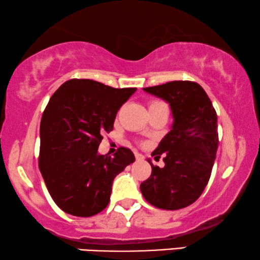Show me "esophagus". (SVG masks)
<instances>
[{"label": "esophagus", "instance_id": "obj_1", "mask_svg": "<svg viewBox=\"0 0 260 260\" xmlns=\"http://www.w3.org/2000/svg\"><path fill=\"white\" fill-rule=\"evenodd\" d=\"M135 156H136V160H138V161H141V160L144 159V156L141 153H135Z\"/></svg>", "mask_w": 260, "mask_h": 260}]
</instances>
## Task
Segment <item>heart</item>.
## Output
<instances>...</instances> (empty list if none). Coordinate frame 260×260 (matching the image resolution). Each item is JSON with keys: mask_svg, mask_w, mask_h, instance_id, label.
I'll list each match as a JSON object with an SVG mask.
<instances>
[{"mask_svg": "<svg viewBox=\"0 0 260 260\" xmlns=\"http://www.w3.org/2000/svg\"><path fill=\"white\" fill-rule=\"evenodd\" d=\"M155 103H157V101H153V103H151V104H155ZM151 104H150V105H151Z\"/></svg>", "mask_w": 260, "mask_h": 260, "instance_id": "b5f03b06", "label": "heart"}]
</instances>
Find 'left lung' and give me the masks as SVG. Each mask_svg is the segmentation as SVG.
Returning a JSON list of instances; mask_svg holds the SVG:
<instances>
[{
	"label": "left lung",
	"instance_id": "1",
	"mask_svg": "<svg viewBox=\"0 0 260 260\" xmlns=\"http://www.w3.org/2000/svg\"><path fill=\"white\" fill-rule=\"evenodd\" d=\"M143 89L170 104L173 125L151 154H165V167L148 160L151 174L141 184V192L159 209H183L200 198L210 179L218 147L216 111L205 90L192 81Z\"/></svg>",
	"mask_w": 260,
	"mask_h": 260
}]
</instances>
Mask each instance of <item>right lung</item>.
<instances>
[{"label":"right lung","instance_id":"1","mask_svg":"<svg viewBox=\"0 0 260 260\" xmlns=\"http://www.w3.org/2000/svg\"><path fill=\"white\" fill-rule=\"evenodd\" d=\"M135 92L72 79L45 107L39 170L52 200L67 214L89 217L103 211L116 175L135 161L133 151L124 147L113 157L98 153L103 135L112 131L118 110Z\"/></svg>","mask_w":260,"mask_h":260}]
</instances>
